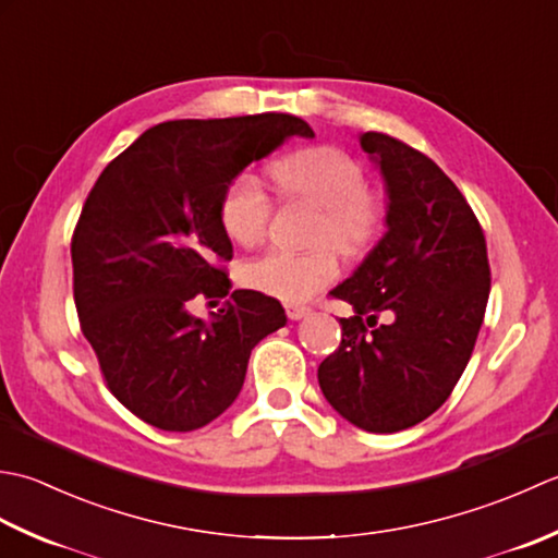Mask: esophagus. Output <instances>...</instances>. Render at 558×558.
<instances>
[{"instance_id": "obj_1", "label": "esophagus", "mask_w": 558, "mask_h": 558, "mask_svg": "<svg viewBox=\"0 0 558 558\" xmlns=\"http://www.w3.org/2000/svg\"><path fill=\"white\" fill-rule=\"evenodd\" d=\"M287 315H289V320H303L305 315H311V308H308V305L289 303V305H287Z\"/></svg>"}]
</instances>
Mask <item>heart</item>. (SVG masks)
Wrapping results in <instances>:
<instances>
[{"label":"heart","instance_id":"obj_1","mask_svg":"<svg viewBox=\"0 0 558 558\" xmlns=\"http://www.w3.org/2000/svg\"><path fill=\"white\" fill-rule=\"evenodd\" d=\"M281 195L311 199L323 207L315 241L335 243L342 253L366 250L380 231V199L368 192L366 173L354 156L337 146H311L279 158L271 166ZM223 233L238 245H255L265 238L271 219V199L253 173L235 175L219 204ZM339 275L335 247L323 245L305 253L275 247L243 265L245 287L271 299L299 303L329 287Z\"/></svg>","mask_w":558,"mask_h":558}]
</instances>
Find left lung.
I'll use <instances>...</instances> for the list:
<instances>
[{"instance_id": "8db88e82", "label": "left lung", "mask_w": 558, "mask_h": 558, "mask_svg": "<svg viewBox=\"0 0 558 558\" xmlns=\"http://www.w3.org/2000/svg\"><path fill=\"white\" fill-rule=\"evenodd\" d=\"M361 149L383 173L388 231L329 291L354 315L339 317L342 344L317 383L347 422L395 434L434 414L468 368L492 269L472 207L428 156L383 132L361 134Z\"/></svg>"}]
</instances>
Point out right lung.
Masks as SVG:
<instances>
[{
  "label": "right lung",
  "instance_id": "obj_1",
  "mask_svg": "<svg viewBox=\"0 0 558 558\" xmlns=\"http://www.w3.org/2000/svg\"><path fill=\"white\" fill-rule=\"evenodd\" d=\"M289 136H315L287 112L170 120L106 166L72 235L82 332L118 402L161 430L214 422L243 388L250 351L287 325L281 303L233 291V245L219 204L231 180ZM204 322L199 298L218 304Z\"/></svg>",
  "mask_w": 558,
  "mask_h": 558
}]
</instances>
